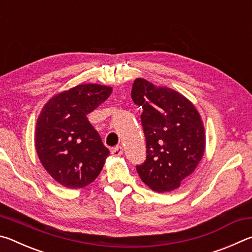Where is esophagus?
Masks as SVG:
<instances>
[{
  "label": "esophagus",
  "instance_id": "obj_1",
  "mask_svg": "<svg viewBox=\"0 0 252 252\" xmlns=\"http://www.w3.org/2000/svg\"><path fill=\"white\" fill-rule=\"evenodd\" d=\"M123 153V149L121 147H116L113 148L112 150H111V155H112L113 157H120Z\"/></svg>",
  "mask_w": 252,
  "mask_h": 252
}]
</instances>
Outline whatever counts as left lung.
Masks as SVG:
<instances>
[{
  "instance_id": "8db88e82",
  "label": "left lung",
  "mask_w": 252,
  "mask_h": 252,
  "mask_svg": "<svg viewBox=\"0 0 252 252\" xmlns=\"http://www.w3.org/2000/svg\"><path fill=\"white\" fill-rule=\"evenodd\" d=\"M131 97L143 109L147 143V159L136 165L139 177L157 192L178 189L204 155L206 133L198 110L181 93L142 78L134 80Z\"/></svg>"
}]
</instances>
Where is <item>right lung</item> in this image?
<instances>
[{
  "mask_svg": "<svg viewBox=\"0 0 252 252\" xmlns=\"http://www.w3.org/2000/svg\"><path fill=\"white\" fill-rule=\"evenodd\" d=\"M112 88L79 84L54 95L43 106L35 127V149L55 181L81 189L99 176L110 155L87 116L104 102Z\"/></svg>",
  "mask_w": 252,
  "mask_h": 252,
  "instance_id": "right-lung-1",
  "label": "right lung"
}]
</instances>
